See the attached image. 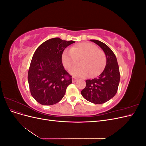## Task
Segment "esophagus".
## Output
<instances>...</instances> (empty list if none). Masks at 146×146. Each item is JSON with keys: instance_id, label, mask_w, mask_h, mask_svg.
I'll list each match as a JSON object with an SVG mask.
<instances>
[{"instance_id": "obj_1", "label": "esophagus", "mask_w": 146, "mask_h": 146, "mask_svg": "<svg viewBox=\"0 0 146 146\" xmlns=\"http://www.w3.org/2000/svg\"><path fill=\"white\" fill-rule=\"evenodd\" d=\"M78 80V79L77 78H76V77H73V78H72V82H73V83L76 82Z\"/></svg>"}]
</instances>
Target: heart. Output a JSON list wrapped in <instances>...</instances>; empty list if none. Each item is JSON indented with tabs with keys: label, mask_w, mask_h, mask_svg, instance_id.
<instances>
[{
	"label": "heart",
	"mask_w": 146,
	"mask_h": 146,
	"mask_svg": "<svg viewBox=\"0 0 146 146\" xmlns=\"http://www.w3.org/2000/svg\"><path fill=\"white\" fill-rule=\"evenodd\" d=\"M80 59L81 64L70 70V73L75 76L96 77L103 71L107 64L104 52L89 42L77 44L70 50H65L61 56L64 66L68 69L78 64Z\"/></svg>",
	"instance_id": "heart-1"
}]
</instances>
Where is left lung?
I'll return each mask as SVG.
<instances>
[{
    "label": "left lung",
    "instance_id": "left-lung-1",
    "mask_svg": "<svg viewBox=\"0 0 146 146\" xmlns=\"http://www.w3.org/2000/svg\"><path fill=\"white\" fill-rule=\"evenodd\" d=\"M102 48L107 57V64L104 71L98 78L86 80V86L81 91L86 100L95 104H104L113 98L117 91L120 72L116 57L105 43L91 39Z\"/></svg>",
    "mask_w": 146,
    "mask_h": 146
}]
</instances>
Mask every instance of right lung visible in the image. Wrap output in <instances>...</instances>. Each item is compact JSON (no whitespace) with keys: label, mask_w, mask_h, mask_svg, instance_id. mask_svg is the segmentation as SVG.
<instances>
[{"label":"right lung","mask_w":146,"mask_h":146,"mask_svg":"<svg viewBox=\"0 0 146 146\" xmlns=\"http://www.w3.org/2000/svg\"><path fill=\"white\" fill-rule=\"evenodd\" d=\"M74 42L52 38L41 44L35 52L29 69L28 82L31 94L38 103L51 105L63 99L66 88L72 83V76L64 69L61 56L65 48Z\"/></svg>","instance_id":"obj_1"}]
</instances>
